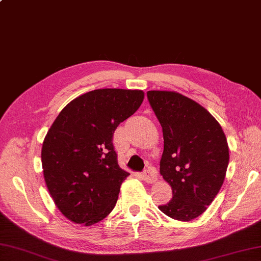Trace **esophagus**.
<instances>
[{
  "instance_id": "34e87169",
  "label": "esophagus",
  "mask_w": 261,
  "mask_h": 261,
  "mask_svg": "<svg viewBox=\"0 0 261 261\" xmlns=\"http://www.w3.org/2000/svg\"><path fill=\"white\" fill-rule=\"evenodd\" d=\"M143 178L145 180V182L148 184H153L156 181L155 172L152 170V169H145L143 172Z\"/></svg>"
}]
</instances>
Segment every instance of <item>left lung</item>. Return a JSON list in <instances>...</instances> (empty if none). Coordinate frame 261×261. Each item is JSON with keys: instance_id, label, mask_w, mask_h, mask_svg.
Returning a JSON list of instances; mask_svg holds the SVG:
<instances>
[{"instance_id": "left-lung-1", "label": "left lung", "mask_w": 261, "mask_h": 261, "mask_svg": "<svg viewBox=\"0 0 261 261\" xmlns=\"http://www.w3.org/2000/svg\"><path fill=\"white\" fill-rule=\"evenodd\" d=\"M163 132L160 173L172 199L159 209L190 221L202 215L219 192L229 163V148L219 122L187 96L173 91H148Z\"/></svg>"}]
</instances>
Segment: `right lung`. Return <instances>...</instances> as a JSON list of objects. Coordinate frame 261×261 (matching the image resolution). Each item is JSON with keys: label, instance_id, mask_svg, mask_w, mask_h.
Instances as JSON below:
<instances>
[{"label": "right lung", "instance_id": "add662e5", "mask_svg": "<svg viewBox=\"0 0 261 261\" xmlns=\"http://www.w3.org/2000/svg\"><path fill=\"white\" fill-rule=\"evenodd\" d=\"M143 98L141 90H93L54 120L42 144V168L54 203L69 220L91 226L113 210L130 174L118 165L113 133Z\"/></svg>", "mask_w": 261, "mask_h": 261}]
</instances>
